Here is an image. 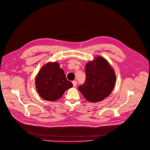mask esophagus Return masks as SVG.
Here are the masks:
<instances>
[{"label": "esophagus", "instance_id": "obj_1", "mask_svg": "<svg viewBox=\"0 0 150 150\" xmlns=\"http://www.w3.org/2000/svg\"><path fill=\"white\" fill-rule=\"evenodd\" d=\"M73 87H76V85H77V82H76V81H73Z\"/></svg>", "mask_w": 150, "mask_h": 150}]
</instances>
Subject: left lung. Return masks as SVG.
<instances>
[{
	"label": "left lung",
	"instance_id": "left-lung-1",
	"mask_svg": "<svg viewBox=\"0 0 150 150\" xmlns=\"http://www.w3.org/2000/svg\"><path fill=\"white\" fill-rule=\"evenodd\" d=\"M86 79L78 87L87 101H101L112 93L116 81L115 71L109 62L98 56L85 66Z\"/></svg>",
	"mask_w": 150,
	"mask_h": 150
}]
</instances>
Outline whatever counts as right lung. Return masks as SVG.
Masks as SVG:
<instances>
[{"label":"right lung","mask_w":150,"mask_h":150,"mask_svg":"<svg viewBox=\"0 0 150 150\" xmlns=\"http://www.w3.org/2000/svg\"><path fill=\"white\" fill-rule=\"evenodd\" d=\"M35 85L40 96L49 101L57 100L67 90L73 87L57 62H49L41 68L35 79Z\"/></svg>","instance_id":"obj_1"}]
</instances>
